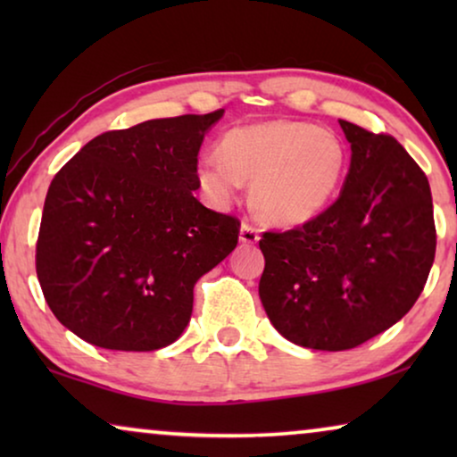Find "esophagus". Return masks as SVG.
Masks as SVG:
<instances>
[{
    "label": "esophagus",
    "mask_w": 457,
    "mask_h": 457,
    "mask_svg": "<svg viewBox=\"0 0 457 457\" xmlns=\"http://www.w3.org/2000/svg\"><path fill=\"white\" fill-rule=\"evenodd\" d=\"M239 241L245 243V245H253V243L260 241V230L253 227L252 222H243L241 224V233H239Z\"/></svg>",
    "instance_id": "34e87169"
}]
</instances>
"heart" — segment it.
Returning <instances> with one entry per match:
<instances>
[{
	"label": "heart",
	"instance_id": "obj_1",
	"mask_svg": "<svg viewBox=\"0 0 457 457\" xmlns=\"http://www.w3.org/2000/svg\"><path fill=\"white\" fill-rule=\"evenodd\" d=\"M215 155L197 162V180L214 202H228L252 183L262 220L297 227L327 208L347 168V147L335 130L303 120H268L235 127Z\"/></svg>",
	"mask_w": 457,
	"mask_h": 457
}]
</instances>
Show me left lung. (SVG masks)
<instances>
[{"label":"left lung","mask_w":457,"mask_h":457,"mask_svg":"<svg viewBox=\"0 0 457 457\" xmlns=\"http://www.w3.org/2000/svg\"><path fill=\"white\" fill-rule=\"evenodd\" d=\"M352 143L341 195L285 233H264L260 299L285 339L345 352L408 314L427 285L436 230L427 174L395 137L339 120Z\"/></svg>","instance_id":"obj_1"}]
</instances>
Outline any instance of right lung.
<instances>
[{"label": "right lung", "mask_w": 457, "mask_h": 457, "mask_svg": "<svg viewBox=\"0 0 457 457\" xmlns=\"http://www.w3.org/2000/svg\"><path fill=\"white\" fill-rule=\"evenodd\" d=\"M222 114L108 130L54 177L37 278L54 316L83 341L154 352L183 335L193 287L239 241V218L193 195L204 135Z\"/></svg>", "instance_id": "obj_1"}]
</instances>
